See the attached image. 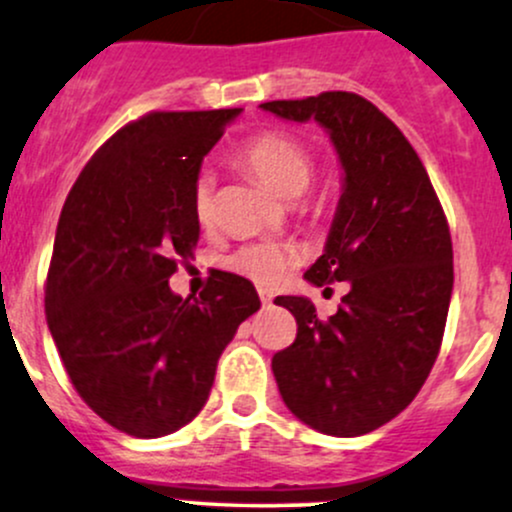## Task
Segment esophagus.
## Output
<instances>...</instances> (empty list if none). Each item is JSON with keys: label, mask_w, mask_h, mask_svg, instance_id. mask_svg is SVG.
I'll return each mask as SVG.
<instances>
[{"label": "esophagus", "mask_w": 512, "mask_h": 512, "mask_svg": "<svg viewBox=\"0 0 512 512\" xmlns=\"http://www.w3.org/2000/svg\"><path fill=\"white\" fill-rule=\"evenodd\" d=\"M257 294H260L262 306H269V303H272V299H274V294L269 289H260V291H257Z\"/></svg>", "instance_id": "1"}]
</instances>
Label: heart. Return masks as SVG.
Wrapping results in <instances>:
<instances>
[{"label":"heart","mask_w":512,"mask_h":512,"mask_svg":"<svg viewBox=\"0 0 512 512\" xmlns=\"http://www.w3.org/2000/svg\"><path fill=\"white\" fill-rule=\"evenodd\" d=\"M240 167L260 177L267 187L286 196H299L313 177V153L301 138L282 131H262L247 138L235 155ZM192 211L199 226L216 221L213 177L209 172L196 174L192 184ZM301 262V250L284 240H255L240 245L228 257V267L262 286L279 284Z\"/></svg>","instance_id":"b5f03b06"}]
</instances>
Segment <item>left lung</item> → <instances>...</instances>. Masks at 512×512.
<instances>
[{"label":"left lung","instance_id":"8db88e82","mask_svg":"<svg viewBox=\"0 0 512 512\" xmlns=\"http://www.w3.org/2000/svg\"><path fill=\"white\" fill-rule=\"evenodd\" d=\"M289 121L325 126L345 167L328 245L303 277L347 282L338 313L320 320L303 296L294 345L272 357L284 403L313 430L367 435L418 396L440 355L452 299V235L423 162L401 128L355 92L267 101Z\"/></svg>","mask_w":512,"mask_h":512}]
</instances>
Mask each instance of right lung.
<instances>
[{"mask_svg":"<svg viewBox=\"0 0 512 512\" xmlns=\"http://www.w3.org/2000/svg\"><path fill=\"white\" fill-rule=\"evenodd\" d=\"M240 109L150 111L119 128L67 194L46 318L82 401L111 428L162 437L209 401L221 352L260 308L245 277L213 272L199 299L170 277L199 240L192 184Z\"/></svg>","mask_w":512,"mask_h":512,"instance_id":"right-lung-1","label":"right lung"}]
</instances>
